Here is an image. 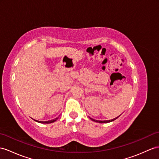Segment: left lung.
Here are the masks:
<instances>
[{
    "instance_id": "left-lung-1",
    "label": "left lung",
    "mask_w": 159,
    "mask_h": 159,
    "mask_svg": "<svg viewBox=\"0 0 159 159\" xmlns=\"http://www.w3.org/2000/svg\"><path fill=\"white\" fill-rule=\"evenodd\" d=\"M120 116V115H119ZM119 117H116V118H115V119H111V120H107V121H97V120H95V119H92V118H90V119L91 120H92V121H95V122H98V123H109V122H111V121H115V119H117Z\"/></svg>"
}]
</instances>
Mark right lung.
Instances as JSON below:
<instances>
[{"mask_svg":"<svg viewBox=\"0 0 159 159\" xmlns=\"http://www.w3.org/2000/svg\"><path fill=\"white\" fill-rule=\"evenodd\" d=\"M58 118H59V117H57V118L54 119L50 120V121H38V120H35V119H34V120L35 121H36L38 123H53V122L56 121L58 119Z\"/></svg>","mask_w":159,"mask_h":159,"instance_id":"add662e5","label":"right lung"}]
</instances>
